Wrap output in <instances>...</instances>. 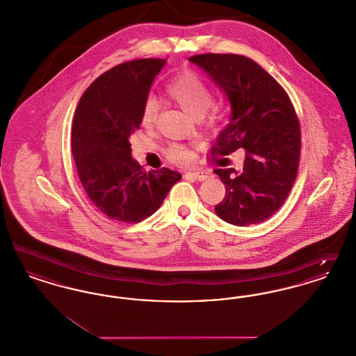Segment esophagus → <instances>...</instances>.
Returning <instances> with one entry per match:
<instances>
[{
  "instance_id": "34e87169",
  "label": "esophagus",
  "mask_w": 356,
  "mask_h": 356,
  "mask_svg": "<svg viewBox=\"0 0 356 356\" xmlns=\"http://www.w3.org/2000/svg\"><path fill=\"white\" fill-rule=\"evenodd\" d=\"M212 173L209 170H189V172H186V177L197 180V181H204V180L209 179Z\"/></svg>"
}]
</instances>
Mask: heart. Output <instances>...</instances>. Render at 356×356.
Here are the masks:
<instances>
[{"label":"heart","instance_id":"heart-1","mask_svg":"<svg viewBox=\"0 0 356 356\" xmlns=\"http://www.w3.org/2000/svg\"><path fill=\"white\" fill-rule=\"evenodd\" d=\"M167 93L172 100L177 102L186 112L195 118H202L209 109L213 95L208 85L203 80L193 74L184 73L175 80H172L167 86ZM160 102L156 96L149 95L141 108V122L144 127H153L159 118ZM167 157L176 164H188L193 153L183 144H170L167 148Z\"/></svg>","mask_w":356,"mask_h":356}]
</instances>
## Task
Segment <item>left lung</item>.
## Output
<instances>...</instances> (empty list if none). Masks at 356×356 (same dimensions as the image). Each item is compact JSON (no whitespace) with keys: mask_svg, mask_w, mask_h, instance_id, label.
<instances>
[{"mask_svg":"<svg viewBox=\"0 0 356 356\" xmlns=\"http://www.w3.org/2000/svg\"><path fill=\"white\" fill-rule=\"evenodd\" d=\"M189 61L205 70L232 108L212 153L227 156L245 149L240 172L213 170L225 184L215 212L238 227L267 220L286 202L300 157V125L287 92L245 56L205 53Z\"/></svg>","mask_w":356,"mask_h":356,"instance_id":"1","label":"left lung"}]
</instances>
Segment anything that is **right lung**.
I'll use <instances>...</instances> for the list:
<instances>
[{"label": "right lung", "instance_id": "right-lung-1", "mask_svg": "<svg viewBox=\"0 0 356 356\" xmlns=\"http://www.w3.org/2000/svg\"><path fill=\"white\" fill-rule=\"evenodd\" d=\"M164 65L163 58H143L106 70L85 90L73 118L72 152L80 181L93 205L113 220H145L181 179L168 168L144 170L129 143Z\"/></svg>", "mask_w": 356, "mask_h": 356}]
</instances>
